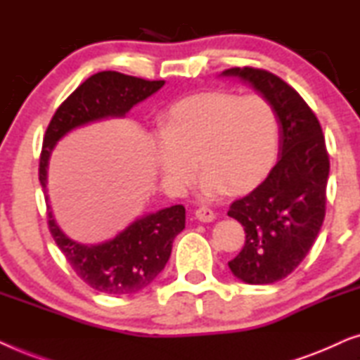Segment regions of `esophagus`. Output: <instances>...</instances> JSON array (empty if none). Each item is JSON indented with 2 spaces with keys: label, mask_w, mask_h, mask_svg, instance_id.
<instances>
[{
  "label": "esophagus",
  "mask_w": 360,
  "mask_h": 360,
  "mask_svg": "<svg viewBox=\"0 0 360 360\" xmlns=\"http://www.w3.org/2000/svg\"><path fill=\"white\" fill-rule=\"evenodd\" d=\"M195 216L200 221H203V223H211V221L216 218V213L211 208H208V206H200V208L195 211Z\"/></svg>",
  "instance_id": "1"
}]
</instances>
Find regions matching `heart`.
I'll use <instances>...</instances> for the list:
<instances>
[{"mask_svg":"<svg viewBox=\"0 0 360 360\" xmlns=\"http://www.w3.org/2000/svg\"><path fill=\"white\" fill-rule=\"evenodd\" d=\"M280 149V122L262 95L205 91L176 101L167 111L154 146L157 170L169 188L185 191L203 175L201 190L216 196L240 193L269 174Z\"/></svg>","mask_w":360,"mask_h":360,"instance_id":"obj_1","label":"heart"}]
</instances>
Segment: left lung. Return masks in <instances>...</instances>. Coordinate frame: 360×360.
<instances>
[{"instance_id": "left-lung-1", "label": "left lung", "mask_w": 360, "mask_h": 360, "mask_svg": "<svg viewBox=\"0 0 360 360\" xmlns=\"http://www.w3.org/2000/svg\"><path fill=\"white\" fill-rule=\"evenodd\" d=\"M272 103L280 122V159L257 188L231 203L228 214L244 226L245 243L228 262L250 285L275 283L307 257L326 213L329 155L319 121L298 91L262 68L234 67Z\"/></svg>"}]
</instances>
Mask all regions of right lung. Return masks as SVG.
I'll use <instances>...</instances> for the list:
<instances>
[{"label":"right lung","instance_id":"1","mask_svg":"<svg viewBox=\"0 0 360 360\" xmlns=\"http://www.w3.org/2000/svg\"><path fill=\"white\" fill-rule=\"evenodd\" d=\"M164 83V80L150 82L120 72H98L58 106L44 136L39 180L46 193L49 229L78 277L100 293L121 297L141 292L154 282L170 257L175 236L185 228V208L175 205L142 216L106 243L96 245L75 243L62 233L49 206V159L67 132L105 117L126 116L132 106L159 91Z\"/></svg>","mask_w":360,"mask_h":360}]
</instances>
